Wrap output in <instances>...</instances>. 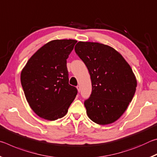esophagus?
Here are the masks:
<instances>
[{"instance_id":"esophagus-1","label":"esophagus","mask_w":157,"mask_h":157,"mask_svg":"<svg viewBox=\"0 0 157 157\" xmlns=\"http://www.w3.org/2000/svg\"><path fill=\"white\" fill-rule=\"evenodd\" d=\"M77 89H78V92L80 91V90H81V87H80V86H79V85H78V86H77Z\"/></svg>"}]
</instances>
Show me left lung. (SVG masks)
<instances>
[{"mask_svg":"<svg viewBox=\"0 0 157 157\" xmlns=\"http://www.w3.org/2000/svg\"><path fill=\"white\" fill-rule=\"evenodd\" d=\"M75 50L91 76L92 92L84 102L87 116L98 124L114 123L126 111L136 91L137 81L132 68L107 45L79 41Z\"/></svg>","mask_w":157,"mask_h":157,"instance_id":"8db88e82","label":"left lung"}]
</instances>
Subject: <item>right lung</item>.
<instances>
[{
	"instance_id": "add662e5",
	"label": "right lung",
	"mask_w": 157,
	"mask_h": 157,
	"mask_svg": "<svg viewBox=\"0 0 157 157\" xmlns=\"http://www.w3.org/2000/svg\"><path fill=\"white\" fill-rule=\"evenodd\" d=\"M77 43L73 39L49 41L32 56L21 73L26 100L37 116L47 121L62 118L78 90L68 84L66 59Z\"/></svg>"
}]
</instances>
